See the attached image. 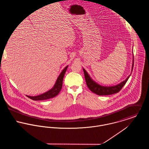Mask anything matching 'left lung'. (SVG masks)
<instances>
[{
    "label": "left lung",
    "instance_id": "1",
    "mask_svg": "<svg viewBox=\"0 0 149 149\" xmlns=\"http://www.w3.org/2000/svg\"><path fill=\"white\" fill-rule=\"evenodd\" d=\"M134 66V56H133V60H132V68H131V73L133 69ZM84 70V73L85 76V81L87 86L88 88L93 93H96L97 95H109L112 94H114L116 93L119 92L120 89L123 88V86L125 85L126 82L127 81L128 79H129L131 74H130L127 79L125 80L122 81L120 83L117 85H113V86H103L100 85L95 81L89 75L88 72L85 70V69L83 68Z\"/></svg>",
    "mask_w": 149,
    "mask_h": 149
}]
</instances>
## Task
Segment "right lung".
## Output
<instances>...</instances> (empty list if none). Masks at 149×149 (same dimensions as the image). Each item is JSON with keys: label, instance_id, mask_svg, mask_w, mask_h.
<instances>
[{"label": "right lung", "instance_id": "obj_1", "mask_svg": "<svg viewBox=\"0 0 149 149\" xmlns=\"http://www.w3.org/2000/svg\"><path fill=\"white\" fill-rule=\"evenodd\" d=\"M68 67V65H67L64 69L62 70L60 75L58 76V78L57 79V80L55 83V84L53 86L52 88H51L48 91L43 93L41 95H37L36 96H30L26 95L30 99H32L33 100H47L50 98H53L55 96H56L61 90L62 86H63V81L64 79L65 73L67 70V68Z\"/></svg>", "mask_w": 149, "mask_h": 149}]
</instances>
